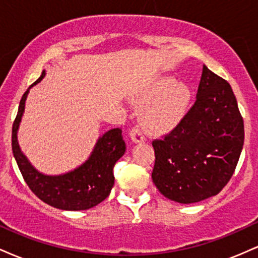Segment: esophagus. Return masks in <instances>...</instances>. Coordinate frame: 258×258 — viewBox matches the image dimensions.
Instances as JSON below:
<instances>
[{"mask_svg": "<svg viewBox=\"0 0 258 258\" xmlns=\"http://www.w3.org/2000/svg\"><path fill=\"white\" fill-rule=\"evenodd\" d=\"M130 138H131L133 143H142V142H144V139H146L144 138L143 130H142L139 126L133 127L131 130V132H130Z\"/></svg>", "mask_w": 258, "mask_h": 258, "instance_id": "1", "label": "esophagus"}]
</instances>
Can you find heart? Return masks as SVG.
<instances>
[{"instance_id":"1","label":"heart","mask_w":258,"mask_h":258,"mask_svg":"<svg viewBox=\"0 0 258 258\" xmlns=\"http://www.w3.org/2000/svg\"><path fill=\"white\" fill-rule=\"evenodd\" d=\"M191 88L178 80L160 75L147 82L135 97V104L144 106L142 125L149 135H165L185 119L193 105Z\"/></svg>"}]
</instances>
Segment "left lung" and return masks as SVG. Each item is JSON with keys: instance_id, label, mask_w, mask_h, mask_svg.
Here are the masks:
<instances>
[{"instance_id": "8db88e82", "label": "left lung", "mask_w": 258, "mask_h": 258, "mask_svg": "<svg viewBox=\"0 0 258 258\" xmlns=\"http://www.w3.org/2000/svg\"><path fill=\"white\" fill-rule=\"evenodd\" d=\"M244 146V121L232 87L206 65L197 100L164 139L153 141L154 184L164 197L193 204L229 182Z\"/></svg>"}]
</instances>
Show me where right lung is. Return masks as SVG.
I'll return each instance as SVG.
<instances>
[{
  "label": "right lung",
  "instance_id": "obj_1",
  "mask_svg": "<svg viewBox=\"0 0 258 258\" xmlns=\"http://www.w3.org/2000/svg\"><path fill=\"white\" fill-rule=\"evenodd\" d=\"M46 75L38 78L34 85L23 94L13 127H12V150L18 167L26 184L38 199L67 211H81L98 205L110 194L114 185V165L126 152V144L120 128H112L98 138L90 158L75 170L63 174H44L36 170L23 154L18 143V130L25 110V100L32 86Z\"/></svg>",
  "mask_w": 258,
  "mask_h": 258
}]
</instances>
